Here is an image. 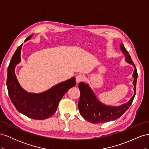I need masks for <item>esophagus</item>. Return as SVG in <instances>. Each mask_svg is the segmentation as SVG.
Masks as SVG:
<instances>
[{"mask_svg":"<svg viewBox=\"0 0 149 149\" xmlns=\"http://www.w3.org/2000/svg\"><path fill=\"white\" fill-rule=\"evenodd\" d=\"M84 79V76L83 74H78L76 77V83H77L83 81Z\"/></svg>","mask_w":149,"mask_h":149,"instance_id":"34e87169","label":"esophagus"}]
</instances>
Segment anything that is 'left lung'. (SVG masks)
Masks as SVG:
<instances>
[{"label": "left lung", "mask_w": 149, "mask_h": 149, "mask_svg": "<svg viewBox=\"0 0 149 149\" xmlns=\"http://www.w3.org/2000/svg\"><path fill=\"white\" fill-rule=\"evenodd\" d=\"M120 48L125 56V61L132 65L134 68L132 74V77L134 78V95L127 102L120 106H107L104 104L97 100L88 83H79L78 88L80 91V97L78 104V109L80 114L89 123L98 124L118 119L129 109L136 95V83L138 76L136 67L123 43L120 45Z\"/></svg>", "instance_id": "1"}]
</instances>
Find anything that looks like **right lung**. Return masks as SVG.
<instances>
[{
  "label": "right lung",
  "instance_id": "obj_1",
  "mask_svg": "<svg viewBox=\"0 0 149 149\" xmlns=\"http://www.w3.org/2000/svg\"><path fill=\"white\" fill-rule=\"evenodd\" d=\"M32 35L26 38L25 42L30 40ZM22 45L23 44L16 49L8 67L7 86L8 95L13 104L20 113L33 119H46L55 113L61 99L68 90L76 85L75 78L58 83L43 93L26 91L18 81L15 73V66L21 61Z\"/></svg>",
  "mask_w": 149,
  "mask_h": 149
}]
</instances>
